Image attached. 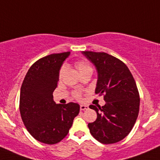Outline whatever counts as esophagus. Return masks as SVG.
<instances>
[{
  "label": "esophagus",
  "instance_id": "1",
  "mask_svg": "<svg viewBox=\"0 0 160 160\" xmlns=\"http://www.w3.org/2000/svg\"><path fill=\"white\" fill-rule=\"evenodd\" d=\"M87 109H89L88 106H86V105L80 106V110H81V111H85V110H87Z\"/></svg>",
  "mask_w": 160,
  "mask_h": 160
}]
</instances>
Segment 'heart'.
I'll return each instance as SVG.
<instances>
[{"mask_svg": "<svg viewBox=\"0 0 160 160\" xmlns=\"http://www.w3.org/2000/svg\"><path fill=\"white\" fill-rule=\"evenodd\" d=\"M75 67L77 68L78 71L80 72L82 75H83L84 73H87V72H92V67L90 65V63L87 62V61L84 60V59H81V60H78L76 61L75 63ZM65 73H66V67L65 66H62V67L60 69V71H59V78L60 79H62L64 76ZM73 96L75 98H81L82 97V91L79 90H74L73 92Z\"/></svg>", "mask_w": 160, "mask_h": 160, "instance_id": "b5f03b06", "label": "heart"}]
</instances>
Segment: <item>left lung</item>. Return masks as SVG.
I'll list each match as a JSON object with an SVG mask.
<instances>
[{
	"label": "left lung",
	"mask_w": 160,
	"mask_h": 160,
	"mask_svg": "<svg viewBox=\"0 0 160 160\" xmlns=\"http://www.w3.org/2000/svg\"><path fill=\"white\" fill-rule=\"evenodd\" d=\"M98 71L95 94L103 95V107L90 105L97 118L88 128L95 139L103 144L122 140L135 125L139 111V93L125 63L104 52L83 51Z\"/></svg>",
	"instance_id": "obj_1"
}]
</instances>
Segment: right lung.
Returning <instances> with one entry per match:
<instances>
[{
    "label": "right lung",
    "mask_w": 160,
    "mask_h": 160,
    "mask_svg": "<svg viewBox=\"0 0 160 160\" xmlns=\"http://www.w3.org/2000/svg\"><path fill=\"white\" fill-rule=\"evenodd\" d=\"M70 52L53 53L31 66L21 87L19 109L25 128L35 139L46 144L61 142L68 135L80 106L61 105L53 99L59 71Z\"/></svg>",
    "instance_id": "obj_1"
}]
</instances>
